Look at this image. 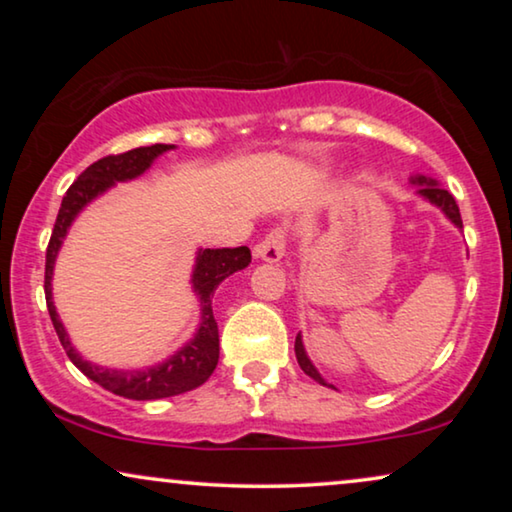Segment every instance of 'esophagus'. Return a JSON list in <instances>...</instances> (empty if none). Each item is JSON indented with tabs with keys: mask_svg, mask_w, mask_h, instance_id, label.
<instances>
[{
	"mask_svg": "<svg viewBox=\"0 0 512 512\" xmlns=\"http://www.w3.org/2000/svg\"><path fill=\"white\" fill-rule=\"evenodd\" d=\"M286 254V230L284 228H272L268 235L254 247V256L263 258L268 263L282 261Z\"/></svg>",
	"mask_w": 512,
	"mask_h": 512,
	"instance_id": "34e87169",
	"label": "esophagus"
}]
</instances>
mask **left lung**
<instances>
[{"instance_id":"8db88e82","label":"left lung","mask_w":512,"mask_h":512,"mask_svg":"<svg viewBox=\"0 0 512 512\" xmlns=\"http://www.w3.org/2000/svg\"><path fill=\"white\" fill-rule=\"evenodd\" d=\"M412 181H415V184H419V195H424L426 200H431L433 205H438L440 209H443V212L447 214V219H450V221L454 223V226L464 228V223H461L459 207H457V202H454L452 193H447L445 188H440L433 179L417 177V179H412ZM296 359H298V363H300V368H303L305 373L312 377V380H317L319 384H326L324 380H321V375L317 373V368L312 366V361L307 359L305 347H303V340H300V335L296 338Z\"/></svg>"}]
</instances>
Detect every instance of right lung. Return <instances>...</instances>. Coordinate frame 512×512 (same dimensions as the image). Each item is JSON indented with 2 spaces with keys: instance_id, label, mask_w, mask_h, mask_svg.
<instances>
[{
  "instance_id": "obj_1",
  "label": "right lung",
  "mask_w": 512,
  "mask_h": 512,
  "mask_svg": "<svg viewBox=\"0 0 512 512\" xmlns=\"http://www.w3.org/2000/svg\"><path fill=\"white\" fill-rule=\"evenodd\" d=\"M174 149L172 144H153V146H139V149L116 153V156H104L86 167L79 174V179L67 188L65 198H62L58 219H55L51 242L46 249V275H44V291H46V307L51 314L53 328L65 347L69 361L81 370L83 375L100 384V387L109 389L111 394L132 398V401H156V398L179 396L184 391H191L200 384L209 380L214 373L216 363H219V326H216L214 312H212V296L223 279L233 272L247 268L251 261L249 247H235V249H202L195 261L193 270V289L200 296L202 303V324L195 333V338L181 347L177 354L170 356L165 363L146 368V370H111L100 368L93 363L83 361L76 349L69 342L65 328H62L58 312H55L53 296H51V277H53V263L58 256V249L62 240H65L69 226L76 219V214L88 205L90 200L114 186L116 181L135 179L139 174L146 172L153 163V158L160 156L163 151Z\"/></svg>"
}]
</instances>
